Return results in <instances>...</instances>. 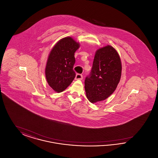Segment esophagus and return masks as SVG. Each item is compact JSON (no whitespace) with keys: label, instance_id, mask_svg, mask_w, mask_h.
<instances>
[{"label":"esophagus","instance_id":"esophagus-1","mask_svg":"<svg viewBox=\"0 0 158 158\" xmlns=\"http://www.w3.org/2000/svg\"><path fill=\"white\" fill-rule=\"evenodd\" d=\"M83 79V76L82 75H81V74H79V73H77V74H76V75L75 77V79L76 80H82Z\"/></svg>","mask_w":158,"mask_h":158}]
</instances>
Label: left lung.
Segmentation results:
<instances>
[{"mask_svg":"<svg viewBox=\"0 0 158 158\" xmlns=\"http://www.w3.org/2000/svg\"><path fill=\"white\" fill-rule=\"evenodd\" d=\"M121 63L117 52L110 45L95 53L90 74L85 80V89L91 103L105 100L115 90L120 80Z\"/></svg>","mask_w":158,"mask_h":158,"instance_id":"8db88e82","label":"left lung"}]
</instances>
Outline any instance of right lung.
Returning a JSON list of instances; mask_svg holds the SVG:
<instances>
[{
    "label": "right lung",
    "mask_w": 158,
    "mask_h": 158,
    "mask_svg": "<svg viewBox=\"0 0 158 158\" xmlns=\"http://www.w3.org/2000/svg\"><path fill=\"white\" fill-rule=\"evenodd\" d=\"M79 46L72 38H64L54 46L50 53L45 77L50 86L56 92L65 90L75 79V53Z\"/></svg>",
    "instance_id": "obj_1"
}]
</instances>
